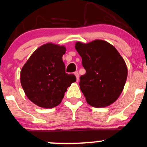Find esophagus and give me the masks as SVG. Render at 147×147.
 Returning a JSON list of instances; mask_svg holds the SVG:
<instances>
[{
	"label": "esophagus",
	"mask_w": 147,
	"mask_h": 147,
	"mask_svg": "<svg viewBox=\"0 0 147 147\" xmlns=\"http://www.w3.org/2000/svg\"><path fill=\"white\" fill-rule=\"evenodd\" d=\"M74 74H75L76 77V80L77 81H78V80H79V74H78V72H75Z\"/></svg>",
	"instance_id": "1"
}]
</instances>
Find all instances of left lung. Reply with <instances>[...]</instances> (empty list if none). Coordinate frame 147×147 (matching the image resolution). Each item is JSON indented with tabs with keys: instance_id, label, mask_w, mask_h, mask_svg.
<instances>
[{
	"instance_id": "8db88e82",
	"label": "left lung",
	"mask_w": 147,
	"mask_h": 147,
	"mask_svg": "<svg viewBox=\"0 0 147 147\" xmlns=\"http://www.w3.org/2000/svg\"><path fill=\"white\" fill-rule=\"evenodd\" d=\"M86 74L79 86L87 102L96 108L113 104L122 92L127 68L117 49L108 42L96 40L87 44L77 42Z\"/></svg>"
}]
</instances>
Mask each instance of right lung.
<instances>
[{
  "mask_svg": "<svg viewBox=\"0 0 147 147\" xmlns=\"http://www.w3.org/2000/svg\"><path fill=\"white\" fill-rule=\"evenodd\" d=\"M64 46L47 43L36 50L22 68L21 83L26 96L43 108H53L61 102L75 75L68 74L62 56Z\"/></svg>",
  "mask_w": 147,
  "mask_h": 147,
  "instance_id": "obj_1",
  "label": "right lung"
}]
</instances>
